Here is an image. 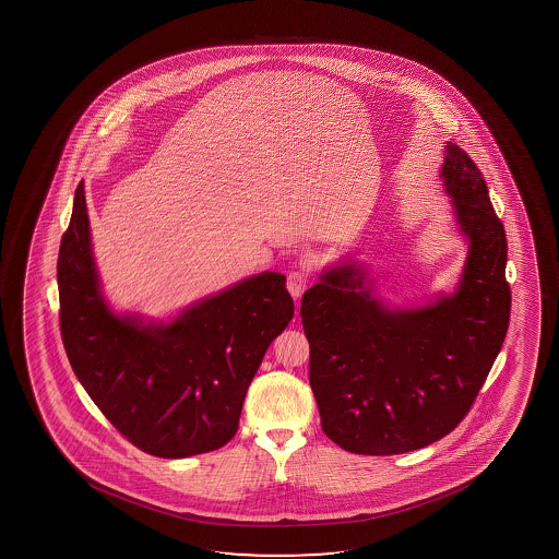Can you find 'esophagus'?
I'll use <instances>...</instances> for the list:
<instances>
[{
    "label": "esophagus",
    "instance_id": "obj_1",
    "mask_svg": "<svg viewBox=\"0 0 559 559\" xmlns=\"http://www.w3.org/2000/svg\"><path fill=\"white\" fill-rule=\"evenodd\" d=\"M309 273H307L306 269H294L290 271V275H288V281H286V286H288V292H290L294 298H299L304 292H306L307 286H309Z\"/></svg>",
    "mask_w": 559,
    "mask_h": 559
}]
</instances>
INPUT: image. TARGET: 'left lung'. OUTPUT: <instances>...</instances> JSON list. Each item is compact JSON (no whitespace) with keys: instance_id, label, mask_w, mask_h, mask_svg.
Wrapping results in <instances>:
<instances>
[{"instance_id":"obj_1","label":"left lung","mask_w":559,"mask_h":559,"mask_svg":"<svg viewBox=\"0 0 559 559\" xmlns=\"http://www.w3.org/2000/svg\"><path fill=\"white\" fill-rule=\"evenodd\" d=\"M441 177L469 242L454 294L390 309L365 286L367 273L344 263L322 271L301 298L322 431L344 451L390 456L449 436L504 344L512 306L504 225L459 145H447Z\"/></svg>"}]
</instances>
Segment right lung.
I'll return each mask as SVG.
<instances>
[{"instance_id":"right-lung-1","label":"right lung","mask_w":559,"mask_h":559,"mask_svg":"<svg viewBox=\"0 0 559 559\" xmlns=\"http://www.w3.org/2000/svg\"><path fill=\"white\" fill-rule=\"evenodd\" d=\"M57 283L74 374L107 420L158 459L229 443L263 355L294 317L281 273L250 276L171 322L110 311L93 261L84 181L61 238Z\"/></svg>"}]
</instances>
